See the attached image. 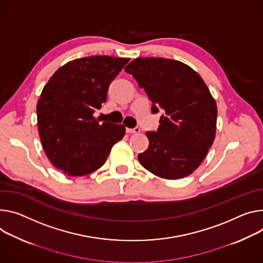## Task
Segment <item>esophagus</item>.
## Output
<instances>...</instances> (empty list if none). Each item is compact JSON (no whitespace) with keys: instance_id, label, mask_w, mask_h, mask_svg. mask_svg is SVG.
I'll return each mask as SVG.
<instances>
[{"instance_id":"esophagus-1","label":"esophagus","mask_w":263,"mask_h":263,"mask_svg":"<svg viewBox=\"0 0 263 263\" xmlns=\"http://www.w3.org/2000/svg\"><path fill=\"white\" fill-rule=\"evenodd\" d=\"M139 131H140V129H139L138 127H135V128H132V129H130V128H127V129H126V132L129 133V134H132V133H139Z\"/></svg>"}]
</instances>
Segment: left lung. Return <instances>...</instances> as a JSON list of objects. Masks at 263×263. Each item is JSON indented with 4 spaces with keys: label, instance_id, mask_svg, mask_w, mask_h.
Instances as JSON below:
<instances>
[{
    "label": "left lung",
    "instance_id": "obj_1",
    "mask_svg": "<svg viewBox=\"0 0 263 263\" xmlns=\"http://www.w3.org/2000/svg\"><path fill=\"white\" fill-rule=\"evenodd\" d=\"M125 71L163 111L157 131H148L149 148L138 154L145 169L165 179L192 174L212 147L217 107L199 74L187 65L162 58H138Z\"/></svg>",
    "mask_w": 263,
    "mask_h": 263
}]
</instances>
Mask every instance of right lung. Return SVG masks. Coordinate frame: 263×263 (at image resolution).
<instances>
[{"mask_svg": "<svg viewBox=\"0 0 263 263\" xmlns=\"http://www.w3.org/2000/svg\"><path fill=\"white\" fill-rule=\"evenodd\" d=\"M130 59L95 55L68 62L44 87L36 106L44 151L70 176L100 169L126 128L100 123L93 113L107 101L111 82Z\"/></svg>", "mask_w": 263, "mask_h": 263, "instance_id": "right-lung-1", "label": "right lung"}]
</instances>
